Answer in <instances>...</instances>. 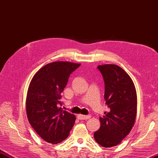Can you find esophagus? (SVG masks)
<instances>
[{
	"label": "esophagus",
	"instance_id": "1",
	"mask_svg": "<svg viewBox=\"0 0 158 158\" xmlns=\"http://www.w3.org/2000/svg\"><path fill=\"white\" fill-rule=\"evenodd\" d=\"M91 117V115H82V114H78L77 115V118L80 120H86L89 119Z\"/></svg>",
	"mask_w": 158,
	"mask_h": 158
}]
</instances>
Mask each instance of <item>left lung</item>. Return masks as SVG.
<instances>
[{"label": "left lung", "mask_w": 158, "mask_h": 158, "mask_svg": "<svg viewBox=\"0 0 158 158\" xmlns=\"http://www.w3.org/2000/svg\"><path fill=\"white\" fill-rule=\"evenodd\" d=\"M105 83L104 99L109 111L99 118L96 142L109 148L118 145L132 129L137 113V94L132 80L117 65H99Z\"/></svg>", "instance_id": "left-lung-1"}]
</instances>
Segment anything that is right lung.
<instances>
[{
  "instance_id": "right-lung-1",
  "label": "right lung",
  "mask_w": 158,
  "mask_h": 158,
  "mask_svg": "<svg viewBox=\"0 0 158 158\" xmlns=\"http://www.w3.org/2000/svg\"><path fill=\"white\" fill-rule=\"evenodd\" d=\"M80 65L68 61L48 63L35 73L29 84L26 99L28 119L48 143L55 144L65 140L74 125L75 115L59 106L69 75Z\"/></svg>"
}]
</instances>
